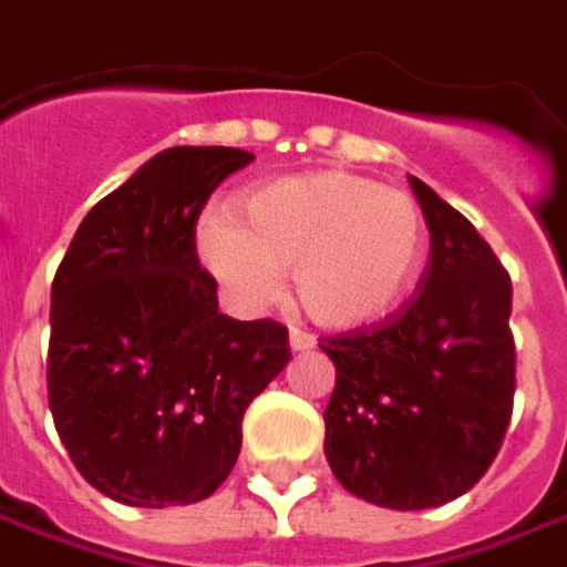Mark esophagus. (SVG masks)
Wrapping results in <instances>:
<instances>
[{
  "mask_svg": "<svg viewBox=\"0 0 567 567\" xmlns=\"http://www.w3.org/2000/svg\"><path fill=\"white\" fill-rule=\"evenodd\" d=\"M288 346H291V352H308V349L317 346V339H313V332L291 327V332H288Z\"/></svg>",
  "mask_w": 567,
  "mask_h": 567,
  "instance_id": "34e87169",
  "label": "esophagus"
}]
</instances>
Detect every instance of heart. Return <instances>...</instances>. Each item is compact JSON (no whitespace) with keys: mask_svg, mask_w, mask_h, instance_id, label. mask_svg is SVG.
<instances>
[{"mask_svg":"<svg viewBox=\"0 0 567 567\" xmlns=\"http://www.w3.org/2000/svg\"><path fill=\"white\" fill-rule=\"evenodd\" d=\"M231 209L196 221V257L244 313L269 308L282 269L317 323L355 327L381 317L406 291L425 254L415 199L364 177L320 171L254 186Z\"/></svg>","mask_w":567,"mask_h":567,"instance_id":"b5f03b06","label":"heart"}]
</instances>
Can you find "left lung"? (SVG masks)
<instances>
[{
	"mask_svg": "<svg viewBox=\"0 0 567 567\" xmlns=\"http://www.w3.org/2000/svg\"><path fill=\"white\" fill-rule=\"evenodd\" d=\"M431 231L415 295L371 327L323 336L336 386L323 451L352 495L447 505L485 476L514 409L511 276L480 231L409 177Z\"/></svg>",
	"mask_w": 567,
	"mask_h": 567,
	"instance_id": "obj_1",
	"label": "left lung"
}]
</instances>
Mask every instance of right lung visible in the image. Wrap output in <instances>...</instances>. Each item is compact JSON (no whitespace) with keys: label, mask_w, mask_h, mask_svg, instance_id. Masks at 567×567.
<instances>
[{"label":"right lung","mask_w":567,"mask_h":567,"mask_svg":"<svg viewBox=\"0 0 567 567\" xmlns=\"http://www.w3.org/2000/svg\"><path fill=\"white\" fill-rule=\"evenodd\" d=\"M244 148L177 145L104 196L50 295L47 393L75 470L120 505L209 498L240 454L247 406L291 358L276 320H231L196 257L215 186Z\"/></svg>","instance_id":"right-lung-1"}]
</instances>
